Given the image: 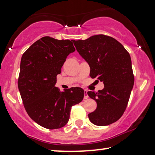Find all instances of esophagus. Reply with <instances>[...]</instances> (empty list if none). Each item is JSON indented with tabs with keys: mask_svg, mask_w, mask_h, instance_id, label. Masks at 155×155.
<instances>
[{
	"mask_svg": "<svg viewBox=\"0 0 155 155\" xmlns=\"http://www.w3.org/2000/svg\"><path fill=\"white\" fill-rule=\"evenodd\" d=\"M84 99H86L88 98V95H87V91L86 90H84Z\"/></svg>",
	"mask_w": 155,
	"mask_h": 155,
	"instance_id": "34e87169",
	"label": "esophagus"
}]
</instances>
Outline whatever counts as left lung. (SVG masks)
Instances as JSON below:
<instances>
[{
	"mask_svg": "<svg viewBox=\"0 0 155 155\" xmlns=\"http://www.w3.org/2000/svg\"><path fill=\"white\" fill-rule=\"evenodd\" d=\"M73 43L90 65V77L104 84L98 92H87L97 104L95 111L88 114L89 119L99 126L117 121L126 109L134 84L130 54L117 40L104 35Z\"/></svg>",
	"mask_w": 155,
	"mask_h": 155,
	"instance_id": "left-lung-1",
	"label": "left lung"
}]
</instances>
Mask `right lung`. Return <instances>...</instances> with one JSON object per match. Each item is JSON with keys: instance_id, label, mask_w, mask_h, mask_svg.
Wrapping results in <instances>:
<instances>
[{"instance_id": "add662e5", "label": "right lung", "mask_w": 155, "mask_h": 155, "mask_svg": "<svg viewBox=\"0 0 155 155\" xmlns=\"http://www.w3.org/2000/svg\"><path fill=\"white\" fill-rule=\"evenodd\" d=\"M75 51L73 40L44 37L27 48L21 58L18 84L23 104L29 117L45 128L64 126L72 107L83 99L82 88L61 93L55 87L67 56Z\"/></svg>"}]
</instances>
